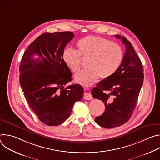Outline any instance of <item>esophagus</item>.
Segmentation results:
<instances>
[{"mask_svg": "<svg viewBox=\"0 0 160 160\" xmlns=\"http://www.w3.org/2000/svg\"><path fill=\"white\" fill-rule=\"evenodd\" d=\"M83 98L85 100H91V99H92L93 98H92V95H91V94H90L88 92H85L84 95H83Z\"/></svg>", "mask_w": 160, "mask_h": 160, "instance_id": "esophagus-1", "label": "esophagus"}]
</instances>
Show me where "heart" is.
I'll list each match as a JSON object with an SVG mask.
<instances>
[{
	"label": "heart",
	"mask_w": 160,
	"mask_h": 160,
	"mask_svg": "<svg viewBox=\"0 0 160 160\" xmlns=\"http://www.w3.org/2000/svg\"><path fill=\"white\" fill-rule=\"evenodd\" d=\"M78 50L66 48L62 53L66 64L73 72L81 68V58L88 59V67L75 76L76 82L90 86L95 83L99 77L106 79L116 72L120 66L123 51L120 45L98 36H88L80 39L77 43Z\"/></svg>",
	"instance_id": "1"
}]
</instances>
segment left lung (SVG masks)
<instances>
[{"label": "left lung", "mask_w": 160, "mask_h": 160, "mask_svg": "<svg viewBox=\"0 0 160 160\" xmlns=\"http://www.w3.org/2000/svg\"><path fill=\"white\" fill-rule=\"evenodd\" d=\"M115 37L125 45L122 62L115 73L99 82L92 90V97L105 105V111L95 121L106 128L119 127L129 120L144 80L143 66L132 45L125 37Z\"/></svg>", "instance_id": "8db88e82"}]
</instances>
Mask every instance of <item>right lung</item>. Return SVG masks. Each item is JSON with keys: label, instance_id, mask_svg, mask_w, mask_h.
I'll list each match as a JSON object with an SVG mask.
<instances>
[{"label": "right lung", "instance_id": "obj_1", "mask_svg": "<svg viewBox=\"0 0 160 160\" xmlns=\"http://www.w3.org/2000/svg\"><path fill=\"white\" fill-rule=\"evenodd\" d=\"M74 36L71 32L43 33L30 43L21 61L19 82L25 98L39 120L47 125L65 122L75 102L83 98L82 85L64 87L72 78L62 53Z\"/></svg>", "mask_w": 160, "mask_h": 160}]
</instances>
